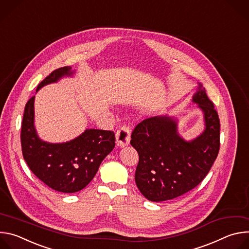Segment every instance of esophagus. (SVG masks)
<instances>
[{"mask_svg": "<svg viewBox=\"0 0 249 249\" xmlns=\"http://www.w3.org/2000/svg\"><path fill=\"white\" fill-rule=\"evenodd\" d=\"M131 132L130 128L126 125H123L116 132V143L119 147H125L130 143Z\"/></svg>", "mask_w": 249, "mask_h": 249, "instance_id": "34e87169", "label": "esophagus"}]
</instances>
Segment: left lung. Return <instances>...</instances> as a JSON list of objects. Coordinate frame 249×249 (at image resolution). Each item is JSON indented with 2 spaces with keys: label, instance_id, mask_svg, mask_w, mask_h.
I'll return each instance as SVG.
<instances>
[{
  "label": "left lung",
  "instance_id": "8db88e82",
  "mask_svg": "<svg viewBox=\"0 0 249 249\" xmlns=\"http://www.w3.org/2000/svg\"><path fill=\"white\" fill-rule=\"evenodd\" d=\"M192 100L204 112L206 126L196 139L184 141L169 116L147 118L132 132L130 144L139 154L135 181L150 201L170 200L192 190L218 157L221 125L214 103L200 84Z\"/></svg>",
  "mask_w": 249,
  "mask_h": 249
}]
</instances>
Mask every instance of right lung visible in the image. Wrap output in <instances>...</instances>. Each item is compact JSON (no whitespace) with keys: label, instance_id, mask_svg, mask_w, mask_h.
I'll use <instances>...</instances> for the list:
<instances>
[{"label":"right lung","instance_id":"add662e5","mask_svg":"<svg viewBox=\"0 0 249 249\" xmlns=\"http://www.w3.org/2000/svg\"><path fill=\"white\" fill-rule=\"evenodd\" d=\"M73 73L71 67L53 71L38 85L36 91ZM20 142L23 159L38 179L56 191L75 193L92 180L101 161L114 149L115 134L113 131L88 129L67 143H47L39 139L34 128L32 96L24 108Z\"/></svg>","mask_w":249,"mask_h":249}]
</instances>
